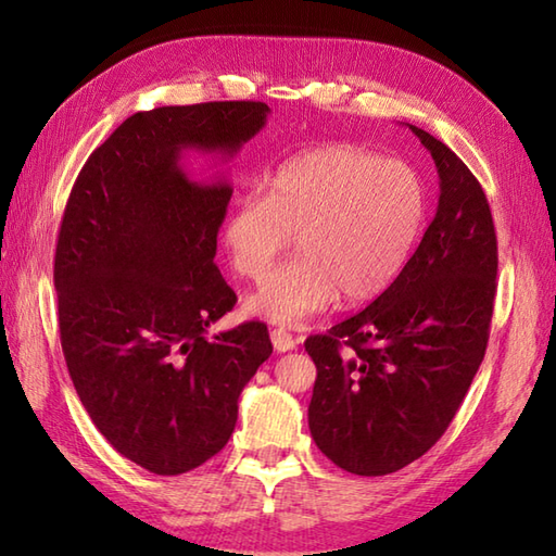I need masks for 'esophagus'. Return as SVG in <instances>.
Here are the masks:
<instances>
[{
	"label": "esophagus",
	"instance_id": "1",
	"mask_svg": "<svg viewBox=\"0 0 556 556\" xmlns=\"http://www.w3.org/2000/svg\"><path fill=\"white\" fill-rule=\"evenodd\" d=\"M269 337H271V344H275V349L279 351V353H287V351H291V349H296V337H293L291 332H287V329H281V327H275L269 332Z\"/></svg>",
	"mask_w": 556,
	"mask_h": 556
}]
</instances>
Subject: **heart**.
I'll return each instance as SVG.
<instances>
[{"mask_svg":"<svg viewBox=\"0 0 556 556\" xmlns=\"http://www.w3.org/2000/svg\"><path fill=\"white\" fill-rule=\"evenodd\" d=\"M428 215V186L406 162L358 146L299 152L267 174L265 193L233 200L224 243L233 269L263 279L296 233L299 257L265 279L248 308L279 325L363 303L406 269Z\"/></svg>","mask_w":556,"mask_h":556,"instance_id":"b5f03b06","label":"heart"}]
</instances>
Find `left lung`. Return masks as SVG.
<instances>
[{
    "label": "left lung",
    "mask_w": 556,
    "mask_h": 556,
    "mask_svg": "<svg viewBox=\"0 0 556 556\" xmlns=\"http://www.w3.org/2000/svg\"><path fill=\"white\" fill-rule=\"evenodd\" d=\"M410 131L440 174L434 219L401 277L368 308L305 339L317 368V448L356 476H387L440 440L485 358L497 233L485 191L442 140Z\"/></svg>",
    "instance_id": "1"
}]
</instances>
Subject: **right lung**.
Masks as SVG:
<instances>
[{"label": "right lung", "mask_w": 556, "mask_h": 556, "mask_svg": "<svg viewBox=\"0 0 556 556\" xmlns=\"http://www.w3.org/2000/svg\"><path fill=\"white\" fill-rule=\"evenodd\" d=\"M267 114L253 100L136 112L71 188L54 255L66 368L104 440L150 473L215 456L271 353L257 320L207 337L236 303L215 265L231 186L181 164L188 150L233 157Z\"/></svg>", "instance_id": "1"}]
</instances>
